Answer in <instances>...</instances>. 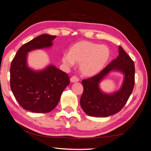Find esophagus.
I'll return each mask as SVG.
<instances>
[{"instance_id":"obj_1","label":"esophagus","mask_w":151,"mask_h":151,"mask_svg":"<svg viewBox=\"0 0 151 151\" xmlns=\"http://www.w3.org/2000/svg\"><path fill=\"white\" fill-rule=\"evenodd\" d=\"M79 81V78H78L77 76L74 75L72 76V77L70 78V81L72 83H75V82H78V81Z\"/></svg>"}]
</instances>
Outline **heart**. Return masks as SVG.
I'll list each match as a JSON object with an SVG mask.
<instances>
[{
  "instance_id": "obj_1",
  "label": "heart",
  "mask_w": 151,
  "mask_h": 151,
  "mask_svg": "<svg viewBox=\"0 0 151 151\" xmlns=\"http://www.w3.org/2000/svg\"><path fill=\"white\" fill-rule=\"evenodd\" d=\"M110 50L106 45H99L91 42L81 41L72 45L68 54L62 58L68 66L79 64L81 73L90 77L96 75L106 66L110 57Z\"/></svg>"
}]
</instances>
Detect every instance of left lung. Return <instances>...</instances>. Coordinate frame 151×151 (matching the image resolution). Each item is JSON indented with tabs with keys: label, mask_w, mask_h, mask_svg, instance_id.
I'll use <instances>...</instances> for the list:
<instances>
[{
	"label": "left lung",
	"mask_w": 151,
	"mask_h": 151,
	"mask_svg": "<svg viewBox=\"0 0 151 151\" xmlns=\"http://www.w3.org/2000/svg\"><path fill=\"white\" fill-rule=\"evenodd\" d=\"M111 70H119L124 74L123 85L111 95L103 93L99 83ZM134 63L122 47L119 46V56L97 75L82 81L84 91L80 99L81 106L88 116L107 117L123 108L132 92L135 82Z\"/></svg>",
	"instance_id": "left-lung-1"
}]
</instances>
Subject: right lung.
<instances>
[{"label": "right lung", "mask_w": 151, "mask_h": 151, "mask_svg": "<svg viewBox=\"0 0 151 151\" xmlns=\"http://www.w3.org/2000/svg\"><path fill=\"white\" fill-rule=\"evenodd\" d=\"M56 35L42 34L23 44L11 62L10 85L17 101L24 109L33 113H47L58 105L70 78L64 72L50 65L35 72L27 67V52L48 47Z\"/></svg>", "instance_id": "add662e5"}]
</instances>
